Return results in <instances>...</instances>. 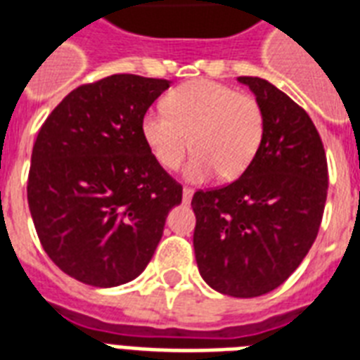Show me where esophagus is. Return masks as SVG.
<instances>
[{
	"label": "esophagus",
	"mask_w": 360,
	"mask_h": 360,
	"mask_svg": "<svg viewBox=\"0 0 360 360\" xmlns=\"http://www.w3.org/2000/svg\"><path fill=\"white\" fill-rule=\"evenodd\" d=\"M191 197H193V189L191 188H184L182 189V200L188 205L189 200H191Z\"/></svg>",
	"instance_id": "34e87169"
}]
</instances>
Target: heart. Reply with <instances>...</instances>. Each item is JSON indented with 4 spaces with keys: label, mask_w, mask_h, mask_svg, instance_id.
<instances>
[{
    "label": "heart",
    "mask_w": 360,
    "mask_h": 360,
    "mask_svg": "<svg viewBox=\"0 0 360 360\" xmlns=\"http://www.w3.org/2000/svg\"><path fill=\"white\" fill-rule=\"evenodd\" d=\"M165 107L150 108L141 120L142 141L165 171L180 167L189 146L195 150L184 169L189 182H206L218 172L236 180L253 163L264 136L263 107L253 96L200 79L172 90Z\"/></svg>",
    "instance_id": "obj_1"
}]
</instances>
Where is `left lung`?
<instances>
[{"mask_svg": "<svg viewBox=\"0 0 360 360\" xmlns=\"http://www.w3.org/2000/svg\"><path fill=\"white\" fill-rule=\"evenodd\" d=\"M238 82L263 107V142L238 180L193 195V248L212 289L252 299L281 285L310 252L328 172L321 136L304 108L269 80L238 77Z\"/></svg>", "mask_w": 360, "mask_h": 360, "instance_id": "8db88e82", "label": "left lung"}]
</instances>
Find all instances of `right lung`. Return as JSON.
<instances>
[{"label":"right lung","instance_id":"1","mask_svg":"<svg viewBox=\"0 0 360 360\" xmlns=\"http://www.w3.org/2000/svg\"><path fill=\"white\" fill-rule=\"evenodd\" d=\"M169 80L112 75L79 86L33 144L27 205L65 274L94 287L135 280L160 244L182 186L155 163L141 120Z\"/></svg>","mask_w":360,"mask_h":360}]
</instances>
